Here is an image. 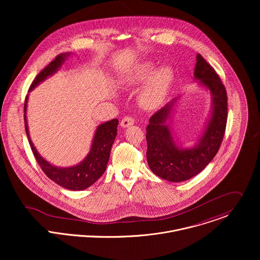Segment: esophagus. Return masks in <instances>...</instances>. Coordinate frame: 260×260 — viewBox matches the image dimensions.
<instances>
[{
  "label": "esophagus",
  "instance_id": "obj_1",
  "mask_svg": "<svg viewBox=\"0 0 260 260\" xmlns=\"http://www.w3.org/2000/svg\"><path fill=\"white\" fill-rule=\"evenodd\" d=\"M134 122H135V121H134V119H133L132 117L126 116V117H124V118L121 120L120 125H121L122 128H126V127H129V126L133 125Z\"/></svg>",
  "mask_w": 260,
  "mask_h": 260
}]
</instances>
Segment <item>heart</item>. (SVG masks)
<instances>
[{"mask_svg":"<svg viewBox=\"0 0 260 260\" xmlns=\"http://www.w3.org/2000/svg\"><path fill=\"white\" fill-rule=\"evenodd\" d=\"M153 65L150 63L139 67L135 73L128 79L130 85H137L145 81L152 73ZM172 71L169 67H161L150 76L146 85L144 86L141 95L140 102L146 108H156L164 100L167 91L172 82Z\"/></svg>","mask_w":260,"mask_h":260,"instance_id":"1","label":"heart"}]
</instances>
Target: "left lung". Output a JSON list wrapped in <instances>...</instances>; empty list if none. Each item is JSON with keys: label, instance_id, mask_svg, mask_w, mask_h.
I'll list each match as a JSON object with an SVG mask.
<instances>
[{"label": "left lung", "instance_id": "8db88e82", "mask_svg": "<svg viewBox=\"0 0 260 260\" xmlns=\"http://www.w3.org/2000/svg\"><path fill=\"white\" fill-rule=\"evenodd\" d=\"M194 77L209 89L213 101L210 121L198 145L182 149L174 144L165 123L175 100L154 113L146 128L149 167L155 175L171 182L185 181L201 172L218 152L225 133L228 115L226 89L214 68L200 54L196 57Z\"/></svg>", "mask_w": 260, "mask_h": 260}]
</instances>
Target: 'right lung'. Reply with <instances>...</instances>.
Segmentation results:
<instances>
[{
    "mask_svg": "<svg viewBox=\"0 0 260 260\" xmlns=\"http://www.w3.org/2000/svg\"><path fill=\"white\" fill-rule=\"evenodd\" d=\"M67 55L68 54L58 55L47 67H45L32 82L29 91L33 90L38 84H40L48 76L55 73L58 70V68H60V66L63 64ZM27 101L28 96L26 97L24 105L26 134L28 136L30 146L37 160L38 164L44 171V173L58 185L62 186L69 190H84L89 186L94 184L106 170L107 163L110 157L112 145L117 135L118 120L113 119L111 121L101 124L97 128L91 150L83 162L73 167L60 168L51 165L44 158H42L30 139L26 120Z\"/></svg>",
    "mask_w": 260,
    "mask_h": 260,
    "instance_id": "1",
    "label": "right lung"
}]
</instances>
